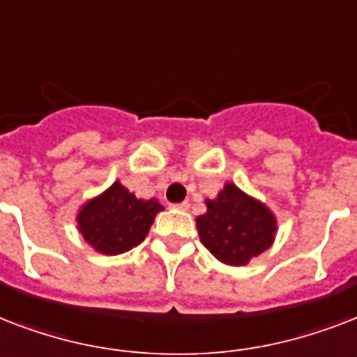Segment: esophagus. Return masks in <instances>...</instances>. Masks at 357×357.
Masks as SVG:
<instances>
[{"label":"esophagus","instance_id":"obj_1","mask_svg":"<svg viewBox=\"0 0 357 357\" xmlns=\"http://www.w3.org/2000/svg\"><path fill=\"white\" fill-rule=\"evenodd\" d=\"M173 208H176V210H182V212H186V210L190 208V203H188V201H184V203L173 204Z\"/></svg>","mask_w":357,"mask_h":357}]
</instances>
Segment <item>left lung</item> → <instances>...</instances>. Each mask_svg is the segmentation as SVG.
<instances>
[{
    "instance_id": "1",
    "label": "left lung",
    "mask_w": 357,
    "mask_h": 357,
    "mask_svg": "<svg viewBox=\"0 0 357 357\" xmlns=\"http://www.w3.org/2000/svg\"><path fill=\"white\" fill-rule=\"evenodd\" d=\"M204 204L206 212L195 218L199 238L223 264L245 266L273 244L275 214L233 182H227L214 199H204Z\"/></svg>"
}]
</instances>
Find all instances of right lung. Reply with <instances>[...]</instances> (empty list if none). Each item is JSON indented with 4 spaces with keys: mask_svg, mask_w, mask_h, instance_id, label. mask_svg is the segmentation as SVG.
Wrapping results in <instances>:
<instances>
[{
    "mask_svg": "<svg viewBox=\"0 0 357 357\" xmlns=\"http://www.w3.org/2000/svg\"><path fill=\"white\" fill-rule=\"evenodd\" d=\"M162 210L158 199H137L115 181L79 206L76 214L78 233L102 255H121L145 240Z\"/></svg>",
    "mask_w": 357,
    "mask_h": 357,
    "instance_id": "add662e5",
    "label": "right lung"
}]
</instances>
